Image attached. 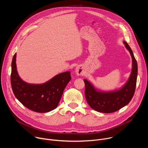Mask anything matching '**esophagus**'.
Instances as JSON below:
<instances>
[{"instance_id":"esophagus-1","label":"esophagus","mask_w":148,"mask_h":148,"mask_svg":"<svg viewBox=\"0 0 148 148\" xmlns=\"http://www.w3.org/2000/svg\"><path fill=\"white\" fill-rule=\"evenodd\" d=\"M75 73L77 74V75H81L83 73V70H82V67L81 66H78L76 67L75 68Z\"/></svg>"}]
</instances>
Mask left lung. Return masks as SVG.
Segmentation results:
<instances>
[{
    "mask_svg": "<svg viewBox=\"0 0 148 148\" xmlns=\"http://www.w3.org/2000/svg\"><path fill=\"white\" fill-rule=\"evenodd\" d=\"M123 44L132 57V68L128 80L122 88L118 90L104 92L96 89L90 82L84 79L86 100L90 107L98 112H115L127 105L134 95L138 75V64L130 46L126 41H123Z\"/></svg>",
    "mask_w": 148,
    "mask_h": 148,
    "instance_id": "obj_1",
    "label": "left lung"
}]
</instances>
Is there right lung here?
<instances>
[{
	"mask_svg": "<svg viewBox=\"0 0 148 148\" xmlns=\"http://www.w3.org/2000/svg\"><path fill=\"white\" fill-rule=\"evenodd\" d=\"M16 58L15 53L10 76L12 88L16 98L25 107L36 112H47L56 108L63 91L71 79L70 71L58 74L43 84H29L19 77Z\"/></svg>",
	"mask_w": 148,
	"mask_h": 148,
	"instance_id": "right-lung-1",
	"label": "right lung"
}]
</instances>
